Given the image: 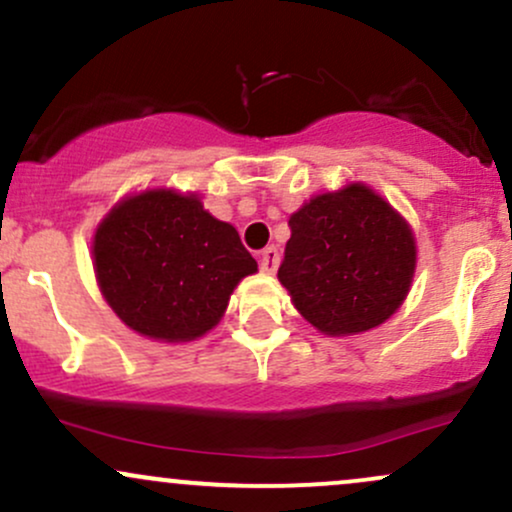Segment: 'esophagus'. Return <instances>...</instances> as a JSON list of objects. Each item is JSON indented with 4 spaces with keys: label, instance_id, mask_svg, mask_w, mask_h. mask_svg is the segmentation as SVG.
Masks as SVG:
<instances>
[{
    "label": "esophagus",
    "instance_id": "1",
    "mask_svg": "<svg viewBox=\"0 0 512 512\" xmlns=\"http://www.w3.org/2000/svg\"><path fill=\"white\" fill-rule=\"evenodd\" d=\"M276 267H279V250L269 245L260 252V269L264 274H274Z\"/></svg>",
    "mask_w": 512,
    "mask_h": 512
}]
</instances>
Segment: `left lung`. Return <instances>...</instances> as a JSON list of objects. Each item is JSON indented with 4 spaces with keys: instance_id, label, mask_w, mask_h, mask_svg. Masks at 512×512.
Masks as SVG:
<instances>
[{
    "instance_id": "8db88e82",
    "label": "left lung",
    "mask_w": 512,
    "mask_h": 512,
    "mask_svg": "<svg viewBox=\"0 0 512 512\" xmlns=\"http://www.w3.org/2000/svg\"><path fill=\"white\" fill-rule=\"evenodd\" d=\"M279 281L293 308L327 337H351L397 313L414 281L409 221L363 182L293 211Z\"/></svg>"
}]
</instances>
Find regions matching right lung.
<instances>
[{"instance_id":"obj_1","label":"right lung","mask_w":512,"mask_h":512,"mask_svg":"<svg viewBox=\"0 0 512 512\" xmlns=\"http://www.w3.org/2000/svg\"><path fill=\"white\" fill-rule=\"evenodd\" d=\"M93 272L122 322L156 342H192L219 325L231 293L257 272L231 223L195 192L122 197L93 233Z\"/></svg>"}]
</instances>
